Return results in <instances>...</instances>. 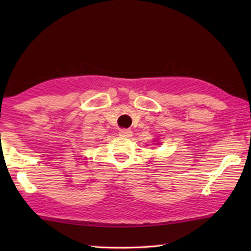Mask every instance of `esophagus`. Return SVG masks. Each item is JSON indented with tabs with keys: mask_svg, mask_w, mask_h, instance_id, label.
Wrapping results in <instances>:
<instances>
[{
	"mask_svg": "<svg viewBox=\"0 0 251 251\" xmlns=\"http://www.w3.org/2000/svg\"><path fill=\"white\" fill-rule=\"evenodd\" d=\"M118 133H120V136H123V137H130V136L133 135V131H131L130 129H126V128L121 129Z\"/></svg>",
	"mask_w": 251,
	"mask_h": 251,
	"instance_id": "1",
	"label": "esophagus"
}]
</instances>
